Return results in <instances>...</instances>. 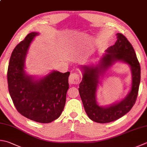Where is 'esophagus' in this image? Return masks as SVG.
Wrapping results in <instances>:
<instances>
[{"label": "esophagus", "mask_w": 147, "mask_h": 147, "mask_svg": "<svg viewBox=\"0 0 147 147\" xmlns=\"http://www.w3.org/2000/svg\"><path fill=\"white\" fill-rule=\"evenodd\" d=\"M80 82V75L78 73H71L69 77V82L70 84H78Z\"/></svg>", "instance_id": "1"}]
</instances>
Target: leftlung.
<instances>
[{
	"label": "left lung",
	"instance_id": "obj_1",
	"mask_svg": "<svg viewBox=\"0 0 147 147\" xmlns=\"http://www.w3.org/2000/svg\"><path fill=\"white\" fill-rule=\"evenodd\" d=\"M117 41L105 50L98 64L80 67L82 80L78 90L86 113L89 119L97 123L115 121L128 113L137 98L141 79V69L133 46L122 34L117 33ZM118 62L127 64L131 72V87L123 99L110 105L101 106L97 102L96 94L104 74Z\"/></svg>",
	"mask_w": 147,
	"mask_h": 147
}]
</instances>
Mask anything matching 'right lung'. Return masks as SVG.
<instances>
[{"label": "right lung", "instance_id": "obj_1", "mask_svg": "<svg viewBox=\"0 0 147 147\" xmlns=\"http://www.w3.org/2000/svg\"><path fill=\"white\" fill-rule=\"evenodd\" d=\"M38 35V32L28 34L13 51L7 69L8 88L20 114L37 122L50 123L58 119L64 110L70 73L52 70L37 76L26 72V57Z\"/></svg>", "mask_w": 147, "mask_h": 147}]
</instances>
